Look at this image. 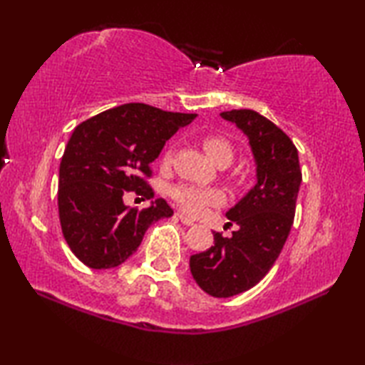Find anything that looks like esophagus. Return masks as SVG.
Returning a JSON list of instances; mask_svg holds the SVG:
<instances>
[{
  "label": "esophagus",
  "mask_w": 365,
  "mask_h": 365,
  "mask_svg": "<svg viewBox=\"0 0 365 365\" xmlns=\"http://www.w3.org/2000/svg\"><path fill=\"white\" fill-rule=\"evenodd\" d=\"M177 217L182 220V224H185V225H195V220L193 219H190V217H187V215H185L183 212H177Z\"/></svg>",
  "instance_id": "obj_1"
}]
</instances>
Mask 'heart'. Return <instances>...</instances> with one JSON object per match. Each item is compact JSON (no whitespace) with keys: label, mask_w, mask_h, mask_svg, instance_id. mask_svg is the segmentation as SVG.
Masks as SVG:
<instances>
[{"label":"heart","mask_w":365,"mask_h":365,"mask_svg":"<svg viewBox=\"0 0 365 365\" xmlns=\"http://www.w3.org/2000/svg\"><path fill=\"white\" fill-rule=\"evenodd\" d=\"M202 148L212 158L214 163H217L222 168L232 164L235 159V148L230 140H227L222 135H206L202 138ZM174 159V148H169L163 156V164L169 165ZM170 196L178 207L188 215H201L209 207H219L225 202L224 191L211 187H196V185L178 183L170 188Z\"/></svg>","instance_id":"obj_1"}]
</instances>
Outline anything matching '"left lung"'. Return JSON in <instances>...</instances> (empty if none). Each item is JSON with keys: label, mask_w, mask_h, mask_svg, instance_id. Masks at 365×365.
I'll return each instance as SVG.
<instances>
[{"label": "left lung", "mask_w": 365, "mask_h": 365, "mask_svg": "<svg viewBox=\"0 0 365 365\" xmlns=\"http://www.w3.org/2000/svg\"><path fill=\"white\" fill-rule=\"evenodd\" d=\"M237 123L256 160L257 183L227 212L238 225L230 238L214 232V246L190 257L197 285L214 298L248 292L275 264L292 230L302 180L298 150L288 135L267 117L251 109L220 113Z\"/></svg>", "instance_id": "1"}]
</instances>
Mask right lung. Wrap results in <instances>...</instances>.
I'll return each instance as SVG.
<instances>
[{
  "mask_svg": "<svg viewBox=\"0 0 365 365\" xmlns=\"http://www.w3.org/2000/svg\"><path fill=\"white\" fill-rule=\"evenodd\" d=\"M195 117L128 103L76 127L61 159L58 206L66 242L85 265L117 267L137 251L148 227L174 215L163 197L138 211L123 205V195L153 200L151 163Z\"/></svg>",
  "mask_w": 365,
  "mask_h": 365,
  "instance_id": "1",
  "label": "right lung"
}]
</instances>
